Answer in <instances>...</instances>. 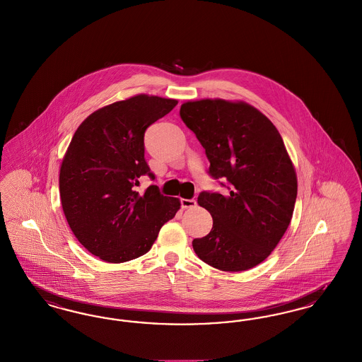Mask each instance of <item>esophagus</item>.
Listing matches in <instances>:
<instances>
[{"mask_svg": "<svg viewBox=\"0 0 362 362\" xmlns=\"http://www.w3.org/2000/svg\"><path fill=\"white\" fill-rule=\"evenodd\" d=\"M197 205V202L196 200H193V199H190V200H188V199H181V206L182 208H194Z\"/></svg>", "mask_w": 362, "mask_h": 362, "instance_id": "34e87169", "label": "esophagus"}]
</instances>
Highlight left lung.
I'll use <instances>...</instances> for the list:
<instances>
[{
  "instance_id": "8db88e82",
  "label": "left lung",
  "mask_w": 362,
  "mask_h": 362,
  "mask_svg": "<svg viewBox=\"0 0 362 362\" xmlns=\"http://www.w3.org/2000/svg\"><path fill=\"white\" fill-rule=\"evenodd\" d=\"M180 116L205 148L208 173L228 181L224 194H199L214 226L193 239V250L223 272L257 267L281 240L298 196L296 170L279 129L245 101H187Z\"/></svg>"
}]
</instances>
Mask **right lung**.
<instances>
[{
	"instance_id": "right-lung-1",
	"label": "right lung",
	"mask_w": 362,
	"mask_h": 362,
	"mask_svg": "<svg viewBox=\"0 0 362 362\" xmlns=\"http://www.w3.org/2000/svg\"><path fill=\"white\" fill-rule=\"evenodd\" d=\"M178 104L136 95L95 110L79 124L63 157L59 193L66 221L79 243L100 259L122 264L148 252L181 203L150 185L144 132Z\"/></svg>"
}]
</instances>
